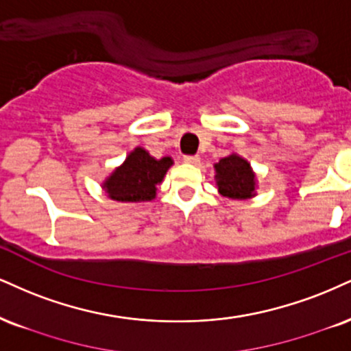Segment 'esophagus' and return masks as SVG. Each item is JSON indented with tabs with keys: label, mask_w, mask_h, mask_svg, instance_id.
I'll return each instance as SVG.
<instances>
[{
	"label": "esophagus",
	"mask_w": 351,
	"mask_h": 351,
	"mask_svg": "<svg viewBox=\"0 0 351 351\" xmlns=\"http://www.w3.org/2000/svg\"><path fill=\"white\" fill-rule=\"evenodd\" d=\"M184 163H189V165H199L201 163V158L197 157V155H193V157H184Z\"/></svg>",
	"instance_id": "obj_1"
}]
</instances>
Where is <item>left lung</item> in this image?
Listing matches in <instances>:
<instances>
[{"label": "left lung", "instance_id": "1", "mask_svg": "<svg viewBox=\"0 0 351 351\" xmlns=\"http://www.w3.org/2000/svg\"><path fill=\"white\" fill-rule=\"evenodd\" d=\"M216 184L221 196L229 199H250L256 196V175L250 167V162L230 154L214 163Z\"/></svg>", "mask_w": 351, "mask_h": 351}]
</instances>
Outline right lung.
<instances>
[{
	"instance_id": "right-lung-1",
	"label": "right lung",
	"mask_w": 351,
	"mask_h": 351,
	"mask_svg": "<svg viewBox=\"0 0 351 351\" xmlns=\"http://www.w3.org/2000/svg\"><path fill=\"white\" fill-rule=\"evenodd\" d=\"M171 165V157L155 158L143 147H135L124 162L106 176L101 188L109 199L117 202L152 201Z\"/></svg>"
}]
</instances>
